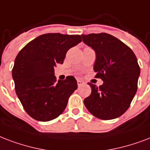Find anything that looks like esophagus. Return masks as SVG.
Wrapping results in <instances>:
<instances>
[{
    "label": "esophagus",
    "mask_w": 150,
    "mask_h": 150,
    "mask_svg": "<svg viewBox=\"0 0 150 150\" xmlns=\"http://www.w3.org/2000/svg\"><path fill=\"white\" fill-rule=\"evenodd\" d=\"M83 84H84V82L82 81H81V80H77V85H78V87H81V86H83Z\"/></svg>",
    "instance_id": "34e87169"
}]
</instances>
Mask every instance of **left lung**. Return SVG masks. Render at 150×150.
Returning a JSON list of instances; mask_svg holds the SVG:
<instances>
[{"label": "left lung", "mask_w": 150, "mask_h": 150, "mask_svg": "<svg viewBox=\"0 0 150 150\" xmlns=\"http://www.w3.org/2000/svg\"><path fill=\"white\" fill-rule=\"evenodd\" d=\"M83 41L96 51V77L103 81L97 87L91 83V93L83 103L99 119L120 117L129 108L138 88L140 74L135 54L128 46L105 33L81 35Z\"/></svg>", "instance_id": "1"}]
</instances>
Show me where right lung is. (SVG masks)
<instances>
[{
  "label": "right lung",
  "instance_id": "1",
  "mask_svg": "<svg viewBox=\"0 0 150 150\" xmlns=\"http://www.w3.org/2000/svg\"><path fill=\"white\" fill-rule=\"evenodd\" d=\"M81 41L80 35L45 33L18 52L12 69L15 89L32 118L49 121L64 111L77 83L73 76L57 82L54 68L62 64L67 51Z\"/></svg>",
  "mask_w": 150,
  "mask_h": 150
}]
</instances>
